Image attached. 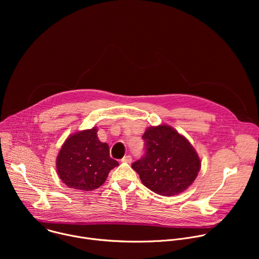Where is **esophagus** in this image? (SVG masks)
Returning a JSON list of instances; mask_svg holds the SVG:
<instances>
[{"mask_svg": "<svg viewBox=\"0 0 259 259\" xmlns=\"http://www.w3.org/2000/svg\"><path fill=\"white\" fill-rule=\"evenodd\" d=\"M121 161H122L123 163H128V164H130V163L132 162V157L129 156V155H127V156H125Z\"/></svg>", "mask_w": 259, "mask_h": 259, "instance_id": "1", "label": "esophagus"}]
</instances>
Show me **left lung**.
I'll use <instances>...</instances> for the list:
<instances>
[{
    "label": "left lung",
    "instance_id": "8db88e82",
    "mask_svg": "<svg viewBox=\"0 0 259 259\" xmlns=\"http://www.w3.org/2000/svg\"><path fill=\"white\" fill-rule=\"evenodd\" d=\"M142 138L144 155L132 164L141 182L165 197L186 191L201 168L200 158L190 141L168 125L147 128Z\"/></svg>",
    "mask_w": 259,
    "mask_h": 259
}]
</instances>
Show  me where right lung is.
Returning a JSON list of instances; mask_svg holds the SVG:
<instances>
[{"instance_id": "obj_1", "label": "right lung", "mask_w": 259, "mask_h": 259, "mask_svg": "<svg viewBox=\"0 0 259 259\" xmlns=\"http://www.w3.org/2000/svg\"><path fill=\"white\" fill-rule=\"evenodd\" d=\"M119 163L109 157L108 145L97 137V128L68 136L56 158V169L63 183L77 191H93L104 183Z\"/></svg>"}]
</instances>
